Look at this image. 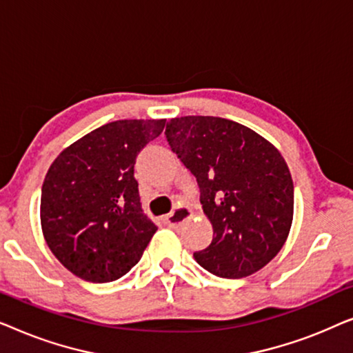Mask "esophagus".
<instances>
[{
  "mask_svg": "<svg viewBox=\"0 0 353 353\" xmlns=\"http://www.w3.org/2000/svg\"><path fill=\"white\" fill-rule=\"evenodd\" d=\"M192 216V212L188 209V207H178V209H175L172 212V214H168L165 219V223L168 226H172V228H178V226L185 223L186 220H190Z\"/></svg>",
  "mask_w": 353,
  "mask_h": 353,
  "instance_id": "1",
  "label": "esophagus"
}]
</instances>
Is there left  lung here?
Returning <instances> with one entry per match:
<instances>
[{
  "instance_id": "obj_1",
  "label": "left lung",
  "mask_w": 353,
  "mask_h": 353,
  "mask_svg": "<svg viewBox=\"0 0 353 353\" xmlns=\"http://www.w3.org/2000/svg\"><path fill=\"white\" fill-rule=\"evenodd\" d=\"M165 134L196 176L214 228L196 262L228 279L259 272L276 257L292 225L294 185L281 152L254 130L210 115L172 119Z\"/></svg>"
}]
</instances>
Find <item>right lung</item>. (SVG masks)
Segmentation results:
<instances>
[{"label": "right lung", "mask_w": 353, "mask_h": 353, "mask_svg": "<svg viewBox=\"0 0 353 353\" xmlns=\"http://www.w3.org/2000/svg\"><path fill=\"white\" fill-rule=\"evenodd\" d=\"M163 127L165 119L105 123L51 163L41 188V230L75 276L115 281L141 259L157 226L143 214L134 162Z\"/></svg>", "instance_id": "add662e5"}]
</instances>
